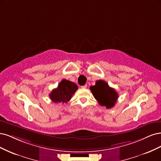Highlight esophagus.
<instances>
[{"label":"esophagus","mask_w":161,"mask_h":161,"mask_svg":"<svg viewBox=\"0 0 161 161\" xmlns=\"http://www.w3.org/2000/svg\"><path fill=\"white\" fill-rule=\"evenodd\" d=\"M87 87V86L86 84V85H84V86H81V88H86Z\"/></svg>","instance_id":"34e87169"}]
</instances>
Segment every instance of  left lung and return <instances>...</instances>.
I'll return each instance as SVG.
<instances>
[{
	"label": "left lung",
	"mask_w": 161,
	"mask_h": 161,
	"mask_svg": "<svg viewBox=\"0 0 161 161\" xmlns=\"http://www.w3.org/2000/svg\"><path fill=\"white\" fill-rule=\"evenodd\" d=\"M90 90L100 106H105L108 109L114 106L118 94L105 81H96V85L90 87Z\"/></svg>",
	"instance_id": "8db88e82"
}]
</instances>
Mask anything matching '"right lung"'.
Segmentation results:
<instances>
[{"instance_id":"obj_1","label":"right lung","mask_w":161,"mask_h":161,"mask_svg":"<svg viewBox=\"0 0 161 161\" xmlns=\"http://www.w3.org/2000/svg\"><path fill=\"white\" fill-rule=\"evenodd\" d=\"M78 89L77 86L74 82L67 80H62L58 87L53 89L49 94L53 102L67 103L69 102L75 92Z\"/></svg>"}]
</instances>
